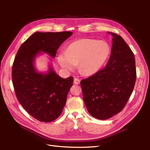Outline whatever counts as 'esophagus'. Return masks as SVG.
Here are the masks:
<instances>
[{
	"label": "esophagus",
	"instance_id": "obj_1",
	"mask_svg": "<svg viewBox=\"0 0 150 150\" xmlns=\"http://www.w3.org/2000/svg\"><path fill=\"white\" fill-rule=\"evenodd\" d=\"M74 83L75 84H76V85H77V84H79L80 83V80L79 79H78V78H75V79H74Z\"/></svg>",
	"mask_w": 150,
	"mask_h": 150
}]
</instances>
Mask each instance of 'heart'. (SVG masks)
<instances>
[{
    "mask_svg": "<svg viewBox=\"0 0 150 150\" xmlns=\"http://www.w3.org/2000/svg\"><path fill=\"white\" fill-rule=\"evenodd\" d=\"M110 54V47L103 41L80 39L68 45L57 58L59 66L67 72L75 69L76 64L86 75L96 74L103 66Z\"/></svg>",
    "mask_w": 150,
    "mask_h": 150,
    "instance_id": "1",
    "label": "heart"
}]
</instances>
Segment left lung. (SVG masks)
I'll return each mask as SVG.
<instances>
[{"label": "left lung", "instance_id": "obj_1", "mask_svg": "<svg viewBox=\"0 0 150 150\" xmlns=\"http://www.w3.org/2000/svg\"><path fill=\"white\" fill-rule=\"evenodd\" d=\"M112 36L111 53L106 67L81 81L83 100L89 114L106 120L119 114L127 104L134 87V55L119 35Z\"/></svg>", "mask_w": 150, "mask_h": 150}]
</instances>
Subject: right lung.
<instances>
[{"label":"right lung","instance_id":"add662e5","mask_svg":"<svg viewBox=\"0 0 150 150\" xmlns=\"http://www.w3.org/2000/svg\"><path fill=\"white\" fill-rule=\"evenodd\" d=\"M72 34L36 31L21 45L14 58L12 80L16 96L25 111L40 122H50L61 115L74 78L59 76L51 62L47 72H39L36 58L45 53L51 61L61 44Z\"/></svg>","mask_w":150,"mask_h":150}]
</instances>
